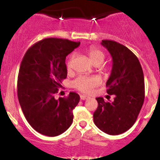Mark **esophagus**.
<instances>
[{
  "mask_svg": "<svg viewBox=\"0 0 160 160\" xmlns=\"http://www.w3.org/2000/svg\"><path fill=\"white\" fill-rule=\"evenodd\" d=\"M89 98V97L87 96V95H80V99H81V100H86V99H87Z\"/></svg>",
  "mask_w": 160,
  "mask_h": 160,
  "instance_id": "obj_1",
  "label": "esophagus"
}]
</instances>
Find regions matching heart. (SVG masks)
I'll use <instances>...</instances> for the list:
<instances>
[{"label": "heart", "instance_id": "obj_1", "mask_svg": "<svg viewBox=\"0 0 160 160\" xmlns=\"http://www.w3.org/2000/svg\"><path fill=\"white\" fill-rule=\"evenodd\" d=\"M88 54L90 57L92 62L96 65H99L104 62L105 58V54L102 49L97 48V47H92L88 50ZM74 58V55H71L70 57L67 66L68 68L71 69L72 66V62ZM102 82V80L99 77L97 76H80L76 80L73 81V86L76 89H79L82 92L89 93L92 91L94 88L97 87Z\"/></svg>", "mask_w": 160, "mask_h": 160}]
</instances>
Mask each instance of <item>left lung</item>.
Listing matches in <instances>:
<instances>
[{
	"label": "left lung",
	"mask_w": 160,
	"mask_h": 160,
	"mask_svg": "<svg viewBox=\"0 0 160 160\" xmlns=\"http://www.w3.org/2000/svg\"><path fill=\"white\" fill-rule=\"evenodd\" d=\"M102 45L109 51L113 60L111 76L106 86L113 102L96 98L98 108L93 120L99 129L108 135H120L129 129L136 121L144 101V79L138 58L125 46L103 40Z\"/></svg>",
	"instance_id": "left-lung-1"
}]
</instances>
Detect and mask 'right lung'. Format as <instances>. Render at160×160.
<instances>
[{
    "label": "right lung",
    "instance_id": "1",
    "mask_svg": "<svg viewBox=\"0 0 160 160\" xmlns=\"http://www.w3.org/2000/svg\"><path fill=\"white\" fill-rule=\"evenodd\" d=\"M80 42L46 38L32 46L24 56L18 75V98L25 118L38 132L47 136L61 135L73 122V110L80 95L70 92L55 98L67 78L65 58Z\"/></svg>",
    "mask_w": 160,
    "mask_h": 160
}]
</instances>
